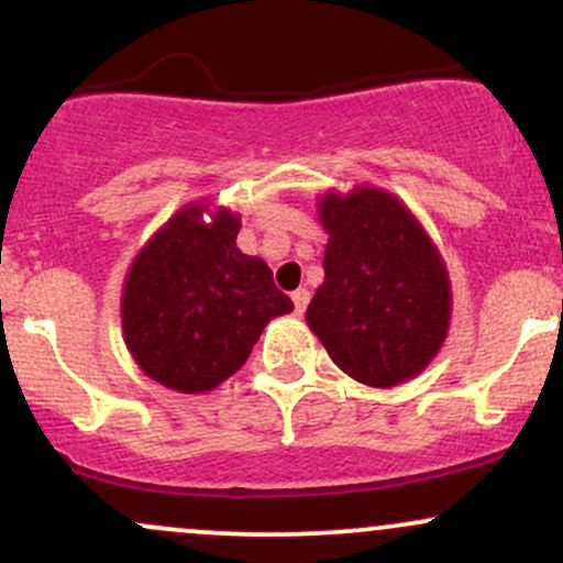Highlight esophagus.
<instances>
[{"instance_id":"34e87169","label":"esophagus","mask_w":563,"mask_h":563,"mask_svg":"<svg viewBox=\"0 0 563 563\" xmlns=\"http://www.w3.org/2000/svg\"><path fill=\"white\" fill-rule=\"evenodd\" d=\"M290 299H294L296 314H303V309H307V303H309V290L307 288L294 290V296H290Z\"/></svg>"}]
</instances>
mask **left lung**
<instances>
[{
    "instance_id": "1",
    "label": "left lung",
    "mask_w": 563,
    "mask_h": 563,
    "mask_svg": "<svg viewBox=\"0 0 563 563\" xmlns=\"http://www.w3.org/2000/svg\"><path fill=\"white\" fill-rule=\"evenodd\" d=\"M325 280L307 325L346 376L376 389L418 376L450 328V277L410 209L378 187L325 192Z\"/></svg>"
}]
</instances>
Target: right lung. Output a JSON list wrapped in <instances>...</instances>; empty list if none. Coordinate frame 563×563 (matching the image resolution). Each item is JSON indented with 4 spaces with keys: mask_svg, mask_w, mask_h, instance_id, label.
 <instances>
[{
    "mask_svg": "<svg viewBox=\"0 0 563 563\" xmlns=\"http://www.w3.org/2000/svg\"><path fill=\"white\" fill-rule=\"evenodd\" d=\"M206 203L179 209L129 267L121 328L134 363L183 394L217 389L241 371L273 318L294 301L260 256L235 245L241 217Z\"/></svg>",
    "mask_w": 563,
    "mask_h": 563,
    "instance_id": "1",
    "label": "right lung"
}]
</instances>
